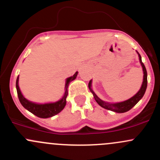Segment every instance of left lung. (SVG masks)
I'll return each instance as SVG.
<instances>
[{
    "label": "left lung",
    "instance_id": "left-lung-1",
    "mask_svg": "<svg viewBox=\"0 0 160 160\" xmlns=\"http://www.w3.org/2000/svg\"><path fill=\"white\" fill-rule=\"evenodd\" d=\"M138 54H139V61H140L141 65H142V70H143V74H144L143 81H142V87H141L140 90H139V92H138L135 96H133V97H131L130 99H129V100H126V101L124 102H117V103H109V102H107L102 101V100H100V99L96 95L95 93H94L93 90H92L91 80H90L88 84L89 88H90V91H91L92 93H93L96 101H97V103H98L100 107H103V108L107 109V110L113 111V112H127V111H129V110H131V109H132V107H133L134 106H135L136 104L140 100V99L143 97L147 87V69H146L145 66H144L143 63L142 62V58H141L140 54H139V53H138Z\"/></svg>",
    "mask_w": 160,
    "mask_h": 160
}]
</instances>
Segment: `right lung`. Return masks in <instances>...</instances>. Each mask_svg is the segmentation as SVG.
Returning <instances> with one entry per match:
<instances>
[{
    "instance_id": "right-lung-1",
    "label": "right lung",
    "mask_w": 160,
    "mask_h": 160,
    "mask_svg": "<svg viewBox=\"0 0 160 160\" xmlns=\"http://www.w3.org/2000/svg\"><path fill=\"white\" fill-rule=\"evenodd\" d=\"M78 72H76L75 74L73 77H70L67 79L66 86H65V93L64 96L63 98L59 101L56 102H53V103H45V104H38L32 102L29 100H26L24 97H23L22 93H21V90H20L19 86H18V79H19V76L18 77L16 80V88L17 92H18V98H19L20 102L22 104V106L25 109H27L28 111L34 114L37 117H40V118H48V117H51L53 116L56 115L59 113L66 106L67 101L66 98L68 94V90H67V87H68L69 83L76 79Z\"/></svg>"
}]
</instances>
